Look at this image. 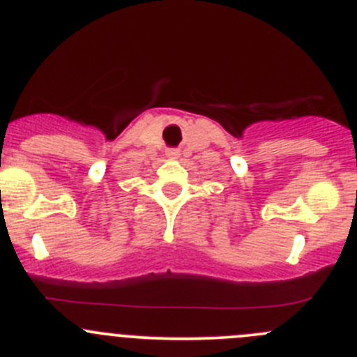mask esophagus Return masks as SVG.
<instances>
[{
  "label": "esophagus",
  "mask_w": 357,
  "mask_h": 357,
  "mask_svg": "<svg viewBox=\"0 0 357 357\" xmlns=\"http://www.w3.org/2000/svg\"><path fill=\"white\" fill-rule=\"evenodd\" d=\"M167 156H169V158H178V156H179V151H178V149H169V151H167Z\"/></svg>",
  "instance_id": "esophagus-1"
}]
</instances>
